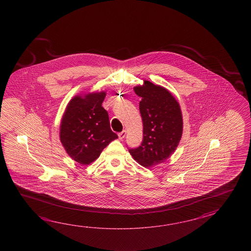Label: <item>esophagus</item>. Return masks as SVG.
Wrapping results in <instances>:
<instances>
[{
    "label": "esophagus",
    "instance_id": "obj_1",
    "mask_svg": "<svg viewBox=\"0 0 251 251\" xmlns=\"http://www.w3.org/2000/svg\"><path fill=\"white\" fill-rule=\"evenodd\" d=\"M126 131L124 130L121 133H118V138L120 139V140H123L126 137Z\"/></svg>",
    "mask_w": 251,
    "mask_h": 251
}]
</instances>
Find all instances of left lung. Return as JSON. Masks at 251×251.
Segmentation results:
<instances>
[{
	"mask_svg": "<svg viewBox=\"0 0 251 251\" xmlns=\"http://www.w3.org/2000/svg\"><path fill=\"white\" fill-rule=\"evenodd\" d=\"M133 91L142 98L139 109L144 126L142 144L129 149L133 160L145 168L164 162L181 140L183 118L178 102L164 87L144 80Z\"/></svg>",
	"mask_w": 251,
	"mask_h": 251,
	"instance_id": "1",
	"label": "left lung"
}]
</instances>
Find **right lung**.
Returning a JSON list of instances; mask_svg holds the SVG:
<instances>
[{
	"label": "right lung",
	"mask_w": 251,
	"mask_h": 251,
	"mask_svg": "<svg viewBox=\"0 0 251 251\" xmlns=\"http://www.w3.org/2000/svg\"><path fill=\"white\" fill-rule=\"evenodd\" d=\"M105 97V91L76 95L61 120L60 141L67 154L81 165L97 160L103 149L118 138L101 106Z\"/></svg>",
	"instance_id": "obj_1"
}]
</instances>
